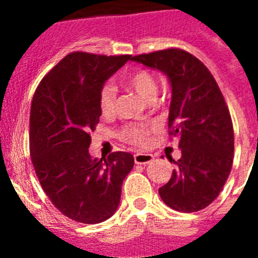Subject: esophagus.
Segmentation results:
<instances>
[{"mask_svg": "<svg viewBox=\"0 0 258 258\" xmlns=\"http://www.w3.org/2000/svg\"><path fill=\"white\" fill-rule=\"evenodd\" d=\"M152 160H154V156L151 154H145V152L134 154V163L136 164H149Z\"/></svg>", "mask_w": 258, "mask_h": 258, "instance_id": "1", "label": "esophagus"}]
</instances>
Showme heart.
Wrapping results in <instances>:
<instances>
[{"mask_svg": "<svg viewBox=\"0 0 258 258\" xmlns=\"http://www.w3.org/2000/svg\"><path fill=\"white\" fill-rule=\"evenodd\" d=\"M121 84L134 90L138 95L152 101L157 94V83L154 75L146 68H136L129 71L121 77ZM117 90L111 84H104L99 90V108L103 116H111L115 112ZM155 129L152 122H138V124H127L118 132V137L131 145L142 146L147 143L151 131Z\"/></svg>", "mask_w": 258, "mask_h": 258, "instance_id": "obj_1", "label": "heart"}]
</instances>
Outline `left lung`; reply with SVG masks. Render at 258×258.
I'll return each instance as SVG.
<instances>
[{
	"mask_svg": "<svg viewBox=\"0 0 258 258\" xmlns=\"http://www.w3.org/2000/svg\"><path fill=\"white\" fill-rule=\"evenodd\" d=\"M131 60L163 71L172 84L168 133L179 140L182 156L159 188L160 198L183 213L204 209L220 195L232 168L234 127L225 98L211 71L188 51L170 47Z\"/></svg>",
	"mask_w": 258,
	"mask_h": 258,
	"instance_id": "8db88e82",
	"label": "left lung"
}]
</instances>
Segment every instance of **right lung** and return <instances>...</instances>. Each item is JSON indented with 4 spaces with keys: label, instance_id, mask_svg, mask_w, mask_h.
<instances>
[{
    "label": "right lung",
    "instance_id": "right-lung-1",
    "mask_svg": "<svg viewBox=\"0 0 258 258\" xmlns=\"http://www.w3.org/2000/svg\"><path fill=\"white\" fill-rule=\"evenodd\" d=\"M131 58L70 52L41 80L32 99L29 152L36 175L52 206L76 222L111 217L134 165L129 152L98 160L88 150L102 115L99 90Z\"/></svg>",
    "mask_w": 258,
    "mask_h": 258
}]
</instances>
